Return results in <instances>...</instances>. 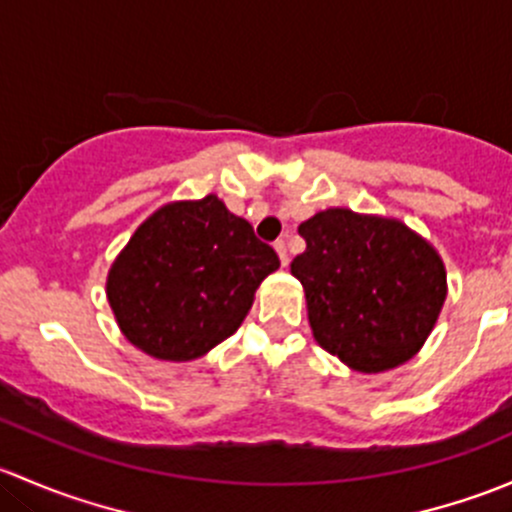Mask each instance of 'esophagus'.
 <instances>
[{
  "label": "esophagus",
  "mask_w": 512,
  "mask_h": 512,
  "mask_svg": "<svg viewBox=\"0 0 512 512\" xmlns=\"http://www.w3.org/2000/svg\"><path fill=\"white\" fill-rule=\"evenodd\" d=\"M275 250H277V255H280L282 267H287L289 255H287V245H285V240H277V242H275Z\"/></svg>",
  "instance_id": "esophagus-1"
}]
</instances>
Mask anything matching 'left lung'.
Masks as SVG:
<instances>
[{
    "mask_svg": "<svg viewBox=\"0 0 512 512\" xmlns=\"http://www.w3.org/2000/svg\"><path fill=\"white\" fill-rule=\"evenodd\" d=\"M299 235L307 250L289 267L319 347L364 374L409 361L446 302L438 252L399 220L347 208L322 210Z\"/></svg>",
    "mask_w": 512,
    "mask_h": 512,
    "instance_id": "obj_1",
    "label": "left lung"
}]
</instances>
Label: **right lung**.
<instances>
[{"mask_svg": "<svg viewBox=\"0 0 512 512\" xmlns=\"http://www.w3.org/2000/svg\"><path fill=\"white\" fill-rule=\"evenodd\" d=\"M280 267L270 245L218 195L156 210L111 265L108 304L128 342L190 361L237 332L255 289Z\"/></svg>", "mask_w": 512, "mask_h": 512, "instance_id": "right-lung-1", "label": "right lung"}]
</instances>
